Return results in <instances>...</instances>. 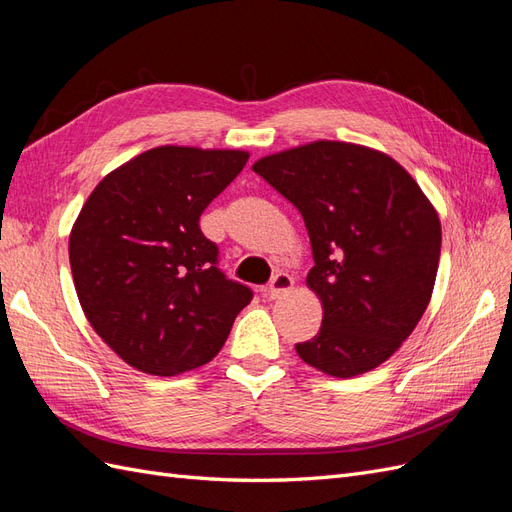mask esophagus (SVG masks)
Returning a JSON list of instances; mask_svg holds the SVG:
<instances>
[{
  "label": "esophagus",
  "instance_id": "obj_1",
  "mask_svg": "<svg viewBox=\"0 0 512 512\" xmlns=\"http://www.w3.org/2000/svg\"><path fill=\"white\" fill-rule=\"evenodd\" d=\"M292 286H294V280L288 273H277L271 280L269 288H267V297L269 299H280V297H284L288 290H292Z\"/></svg>",
  "mask_w": 512,
  "mask_h": 512
}]
</instances>
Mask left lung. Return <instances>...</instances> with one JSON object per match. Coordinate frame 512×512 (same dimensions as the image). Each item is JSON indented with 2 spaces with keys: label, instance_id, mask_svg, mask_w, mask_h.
Segmentation results:
<instances>
[{
  "label": "left lung",
  "instance_id": "8db88e82",
  "mask_svg": "<svg viewBox=\"0 0 512 512\" xmlns=\"http://www.w3.org/2000/svg\"><path fill=\"white\" fill-rule=\"evenodd\" d=\"M254 173L299 209L322 301L318 335L297 344L324 374L378 367L425 314L436 284L438 213L404 166L376 149L316 141L260 158Z\"/></svg>",
  "mask_w": 512,
  "mask_h": 512
}]
</instances>
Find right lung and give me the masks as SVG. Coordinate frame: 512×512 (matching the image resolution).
Here are the masks:
<instances>
[{
	"mask_svg": "<svg viewBox=\"0 0 512 512\" xmlns=\"http://www.w3.org/2000/svg\"><path fill=\"white\" fill-rule=\"evenodd\" d=\"M250 153L164 145L108 173L70 232L83 312L123 361L151 376L209 363L254 292L218 269L200 215Z\"/></svg>",
	"mask_w": 512,
	"mask_h": 512,
	"instance_id": "1",
	"label": "right lung"
}]
</instances>
